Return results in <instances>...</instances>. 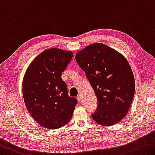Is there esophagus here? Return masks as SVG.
I'll return each mask as SVG.
<instances>
[{
	"label": "esophagus",
	"mask_w": 155,
	"mask_h": 155,
	"mask_svg": "<svg viewBox=\"0 0 155 155\" xmlns=\"http://www.w3.org/2000/svg\"><path fill=\"white\" fill-rule=\"evenodd\" d=\"M77 99L78 102H80V103L82 102V98H81V94H78V95L77 96Z\"/></svg>",
	"instance_id": "1"
}]
</instances>
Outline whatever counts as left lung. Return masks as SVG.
Segmentation results:
<instances>
[{
    "label": "left lung",
    "instance_id": "8db88e82",
    "mask_svg": "<svg viewBox=\"0 0 155 155\" xmlns=\"http://www.w3.org/2000/svg\"><path fill=\"white\" fill-rule=\"evenodd\" d=\"M98 100L91 115L97 124L109 126L126 116L135 91L133 73L126 57L107 45L94 43L76 54Z\"/></svg>",
    "mask_w": 155,
    "mask_h": 155
}]
</instances>
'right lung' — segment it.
I'll return each mask as SVG.
<instances>
[{
  "label": "right lung",
  "mask_w": 155,
  "mask_h": 155,
  "mask_svg": "<svg viewBox=\"0 0 155 155\" xmlns=\"http://www.w3.org/2000/svg\"><path fill=\"white\" fill-rule=\"evenodd\" d=\"M72 51L47 49L31 61L25 73L22 92L27 110L41 126L58 129L72 118L77 104L61 78L72 60Z\"/></svg>",
  "instance_id": "right-lung-1"
}]
</instances>
